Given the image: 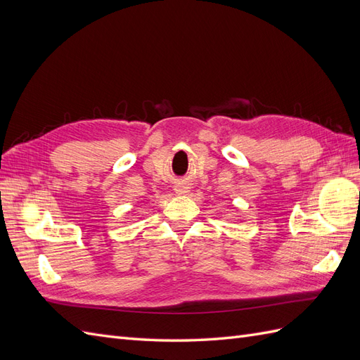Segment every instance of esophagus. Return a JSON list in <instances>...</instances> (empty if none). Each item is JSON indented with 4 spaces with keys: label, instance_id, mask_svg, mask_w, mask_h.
<instances>
[{
    "label": "esophagus",
    "instance_id": "1",
    "mask_svg": "<svg viewBox=\"0 0 360 360\" xmlns=\"http://www.w3.org/2000/svg\"><path fill=\"white\" fill-rule=\"evenodd\" d=\"M174 191H176L177 195H186L189 192V186L186 183H179L176 184V188H174Z\"/></svg>",
    "mask_w": 360,
    "mask_h": 360
}]
</instances>
